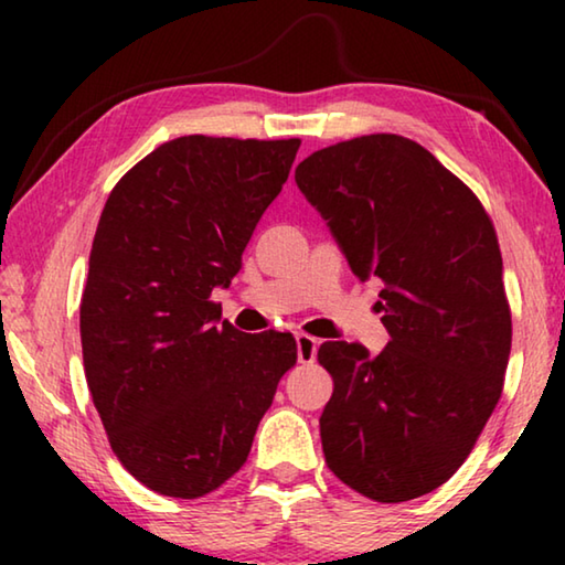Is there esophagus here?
Segmentation results:
<instances>
[{"label": "esophagus", "instance_id": "esophagus-1", "mask_svg": "<svg viewBox=\"0 0 565 565\" xmlns=\"http://www.w3.org/2000/svg\"><path fill=\"white\" fill-rule=\"evenodd\" d=\"M317 351L319 341L309 337V333H299V337H296V359H299V363H311L317 359Z\"/></svg>", "mask_w": 565, "mask_h": 565}]
</instances>
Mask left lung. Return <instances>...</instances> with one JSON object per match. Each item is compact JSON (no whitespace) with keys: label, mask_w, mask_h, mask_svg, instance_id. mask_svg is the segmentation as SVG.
Wrapping results in <instances>:
<instances>
[{"label":"left lung","mask_w":565,"mask_h":565,"mask_svg":"<svg viewBox=\"0 0 565 565\" xmlns=\"http://www.w3.org/2000/svg\"><path fill=\"white\" fill-rule=\"evenodd\" d=\"M301 189L361 281H384L391 341H327L333 394L319 418L327 463L381 503L431 493L471 454L501 398L511 311L483 206L431 151L369 134L313 151Z\"/></svg>","instance_id":"obj_1"}]
</instances>
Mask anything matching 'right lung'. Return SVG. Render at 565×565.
I'll return each mask as SVG.
<instances>
[{
    "label": "right lung",
    "instance_id": "add662e5",
    "mask_svg": "<svg viewBox=\"0 0 565 565\" xmlns=\"http://www.w3.org/2000/svg\"><path fill=\"white\" fill-rule=\"evenodd\" d=\"M299 139L189 134L129 169L104 204L79 306L82 353L109 444L147 489L199 499L244 466L291 333H242L209 301L299 151Z\"/></svg>",
    "mask_w": 565,
    "mask_h": 565
}]
</instances>
